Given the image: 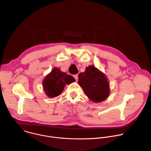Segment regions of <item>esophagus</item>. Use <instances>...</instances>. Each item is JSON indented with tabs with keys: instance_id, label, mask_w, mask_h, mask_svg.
I'll use <instances>...</instances> for the list:
<instances>
[{
	"instance_id": "34e87169",
	"label": "esophagus",
	"mask_w": 151,
	"mask_h": 151,
	"mask_svg": "<svg viewBox=\"0 0 151 151\" xmlns=\"http://www.w3.org/2000/svg\"><path fill=\"white\" fill-rule=\"evenodd\" d=\"M73 77H74V78L75 79V80L77 81L78 79V75H73Z\"/></svg>"
}]
</instances>
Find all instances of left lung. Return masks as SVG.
I'll return each mask as SVG.
<instances>
[{
	"label": "left lung",
	"mask_w": 151,
	"mask_h": 151,
	"mask_svg": "<svg viewBox=\"0 0 151 151\" xmlns=\"http://www.w3.org/2000/svg\"><path fill=\"white\" fill-rule=\"evenodd\" d=\"M78 78L79 85L91 101L99 103L108 98L110 88L108 78L94 65L86 67L85 72L80 73Z\"/></svg>",
	"instance_id": "8db88e82"
}]
</instances>
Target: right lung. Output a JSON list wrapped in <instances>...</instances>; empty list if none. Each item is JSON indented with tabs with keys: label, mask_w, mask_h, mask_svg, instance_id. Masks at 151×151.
<instances>
[{
	"label": "right lung",
	"mask_w": 151,
	"mask_h": 151,
	"mask_svg": "<svg viewBox=\"0 0 151 151\" xmlns=\"http://www.w3.org/2000/svg\"><path fill=\"white\" fill-rule=\"evenodd\" d=\"M75 81L71 75H67L58 67H55L43 81V88L46 96L50 98L58 96L63 92L66 84Z\"/></svg>",
	"instance_id": "add662e5"
}]
</instances>
